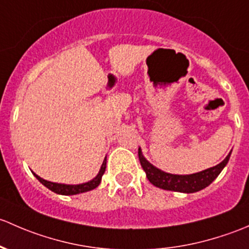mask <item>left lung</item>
<instances>
[{
    "instance_id": "8db88e82",
    "label": "left lung",
    "mask_w": 249,
    "mask_h": 249,
    "mask_svg": "<svg viewBox=\"0 0 249 249\" xmlns=\"http://www.w3.org/2000/svg\"><path fill=\"white\" fill-rule=\"evenodd\" d=\"M138 155H139L140 164H142L143 171L146 173V178H148V181L153 186L165 189V191L180 192V193H196V192L206 188L209 184H211L212 182L216 180L220 171L229 162L231 151L225 157V160L217 164L216 166L205 169V170L196 174H189V175H175V174L165 173V171L156 168L153 164H151L143 157L140 147L139 151H138Z\"/></svg>"
}]
</instances>
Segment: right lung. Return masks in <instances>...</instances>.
Instances as JSON below:
<instances>
[{"mask_svg":"<svg viewBox=\"0 0 249 249\" xmlns=\"http://www.w3.org/2000/svg\"><path fill=\"white\" fill-rule=\"evenodd\" d=\"M107 168V157L104 158L103 164H102L101 169H99V173L97 174V176L94 178H92L91 181L85 182V183H79V184H65V183H56V182H50L42 178L40 176H38L37 174L33 173V175L36 176L38 181L42 184H44L47 188L53 191V193L61 194V196H75V194L85 193V192L92 191V189L97 188L99 186L102 181V176L106 173Z\"/></svg>","mask_w":249,"mask_h":249,"instance_id":"1","label":"right lung"}]
</instances>
